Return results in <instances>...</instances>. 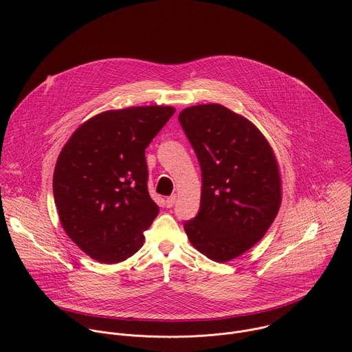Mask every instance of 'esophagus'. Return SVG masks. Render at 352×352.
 Listing matches in <instances>:
<instances>
[{
    "mask_svg": "<svg viewBox=\"0 0 352 352\" xmlns=\"http://www.w3.org/2000/svg\"><path fill=\"white\" fill-rule=\"evenodd\" d=\"M175 201H177V196H175V195L167 197V200H166V207H167V208H171V207L175 204Z\"/></svg>",
    "mask_w": 352,
    "mask_h": 352,
    "instance_id": "34e87169",
    "label": "esophagus"
}]
</instances>
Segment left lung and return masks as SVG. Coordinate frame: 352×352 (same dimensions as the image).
Segmentation results:
<instances>
[{
    "label": "left lung",
    "mask_w": 352,
    "mask_h": 352,
    "mask_svg": "<svg viewBox=\"0 0 352 352\" xmlns=\"http://www.w3.org/2000/svg\"><path fill=\"white\" fill-rule=\"evenodd\" d=\"M178 118L203 177L200 211L184 229L208 259L230 262L261 241L278 214L277 157L262 131L225 105H192Z\"/></svg>",
    "instance_id": "8db88e82"
}]
</instances>
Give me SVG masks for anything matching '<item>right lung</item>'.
I'll return each instance as SVG.
<instances>
[{
    "mask_svg": "<svg viewBox=\"0 0 352 352\" xmlns=\"http://www.w3.org/2000/svg\"><path fill=\"white\" fill-rule=\"evenodd\" d=\"M170 105L100 112L63 146L53 196L67 236L91 259L113 265L133 256L159 214L148 192L145 148L174 115Z\"/></svg>",
    "mask_w": 352,
    "mask_h": 352,
    "instance_id": "right-lung-1",
    "label": "right lung"
}]
</instances>
